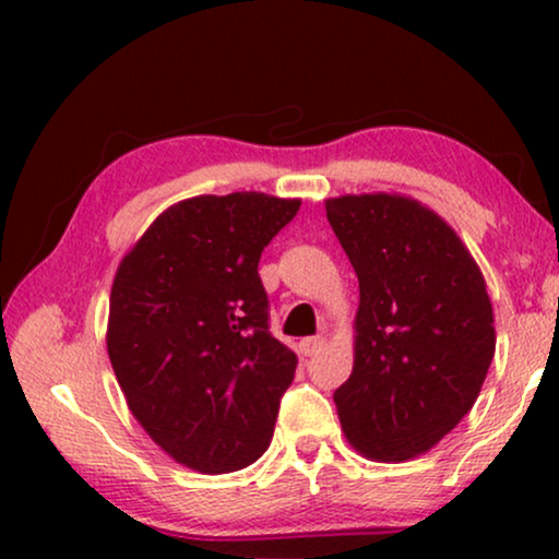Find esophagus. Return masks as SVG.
Returning a JSON list of instances; mask_svg holds the SVG:
<instances>
[{"mask_svg":"<svg viewBox=\"0 0 559 559\" xmlns=\"http://www.w3.org/2000/svg\"><path fill=\"white\" fill-rule=\"evenodd\" d=\"M323 346H325L323 335H316V338H302L300 341V354L302 356H316Z\"/></svg>","mask_w":559,"mask_h":559,"instance_id":"esophagus-1","label":"esophagus"}]
</instances>
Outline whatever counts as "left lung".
Returning a JSON list of instances; mask_svg holds the SVG:
<instances>
[{"label": "left lung", "instance_id": "1", "mask_svg": "<svg viewBox=\"0 0 559 559\" xmlns=\"http://www.w3.org/2000/svg\"><path fill=\"white\" fill-rule=\"evenodd\" d=\"M325 216L358 277L354 371L333 394L343 435L369 461H412L468 415L486 381L496 328L484 272L412 195H335Z\"/></svg>", "mask_w": 559, "mask_h": 559}]
</instances>
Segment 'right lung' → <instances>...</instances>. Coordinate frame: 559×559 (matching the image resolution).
<instances>
[{"instance_id":"add662e5","label":"right lung","mask_w":559,"mask_h":559,"mask_svg":"<svg viewBox=\"0 0 559 559\" xmlns=\"http://www.w3.org/2000/svg\"><path fill=\"white\" fill-rule=\"evenodd\" d=\"M300 198L243 190L173 203L121 257L106 350L142 430L190 471L270 448L297 356L266 325L257 264Z\"/></svg>"}]
</instances>
